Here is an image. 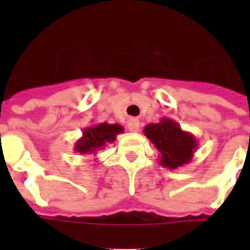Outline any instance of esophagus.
Instances as JSON below:
<instances>
[{
	"instance_id": "34e87169",
	"label": "esophagus",
	"mask_w": 250,
	"mask_h": 250,
	"mask_svg": "<svg viewBox=\"0 0 250 250\" xmlns=\"http://www.w3.org/2000/svg\"><path fill=\"white\" fill-rule=\"evenodd\" d=\"M127 127H128V130H130L131 132H136V131L139 130V120L132 118V119L128 120V125H127Z\"/></svg>"
}]
</instances>
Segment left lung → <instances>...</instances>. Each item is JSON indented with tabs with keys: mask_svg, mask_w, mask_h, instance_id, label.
<instances>
[{
	"mask_svg": "<svg viewBox=\"0 0 250 250\" xmlns=\"http://www.w3.org/2000/svg\"><path fill=\"white\" fill-rule=\"evenodd\" d=\"M143 132L159 152L161 166L170 170L191 162L198 146L193 134L184 131L175 120L168 118H162L158 123L147 125Z\"/></svg>",
	"mask_w": 250,
	"mask_h": 250,
	"instance_id": "left-lung-1",
	"label": "left lung"
}]
</instances>
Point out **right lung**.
Instances as JSON below:
<instances>
[{"mask_svg": "<svg viewBox=\"0 0 250 250\" xmlns=\"http://www.w3.org/2000/svg\"><path fill=\"white\" fill-rule=\"evenodd\" d=\"M123 127L118 123H98L83 130V135L77 139L73 150L80 155H95L96 151L103 150L107 143H114L118 134L123 132Z\"/></svg>", "mask_w": 250, "mask_h": 250, "instance_id": "obj_1", "label": "right lung"}]
</instances>
